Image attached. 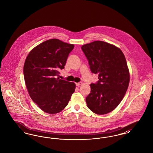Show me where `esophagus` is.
Segmentation results:
<instances>
[{"mask_svg":"<svg viewBox=\"0 0 153 153\" xmlns=\"http://www.w3.org/2000/svg\"><path fill=\"white\" fill-rule=\"evenodd\" d=\"M82 82H77V83H76V86H80L81 85H82Z\"/></svg>","mask_w":153,"mask_h":153,"instance_id":"esophagus-1","label":"esophagus"}]
</instances>
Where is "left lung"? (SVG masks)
Segmentation results:
<instances>
[{
    "label": "left lung",
    "mask_w": 153,
    "mask_h": 153,
    "mask_svg": "<svg viewBox=\"0 0 153 153\" xmlns=\"http://www.w3.org/2000/svg\"><path fill=\"white\" fill-rule=\"evenodd\" d=\"M91 71L99 76L91 84L85 99L88 108L98 115L108 114L122 100L130 82L126 59L122 51L111 44L96 41L81 46Z\"/></svg>",
    "instance_id": "obj_1"
}]
</instances>
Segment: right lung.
<instances>
[{"mask_svg": "<svg viewBox=\"0 0 153 153\" xmlns=\"http://www.w3.org/2000/svg\"><path fill=\"white\" fill-rule=\"evenodd\" d=\"M73 48L72 44L51 39L35 47L25 60L23 75L30 96L46 113L61 112L75 91L73 82L56 79Z\"/></svg>", "mask_w": 153, "mask_h": 153, "instance_id": "add662e5", "label": "right lung"}]
</instances>
